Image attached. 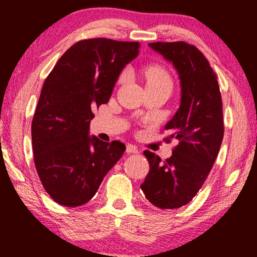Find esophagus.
Masks as SVG:
<instances>
[{"mask_svg":"<svg viewBox=\"0 0 257 257\" xmlns=\"http://www.w3.org/2000/svg\"><path fill=\"white\" fill-rule=\"evenodd\" d=\"M125 151H126V153H129V155H132V153H138L139 150H138V147L135 146V145H132V144H128V145H126Z\"/></svg>","mask_w":257,"mask_h":257,"instance_id":"esophagus-1","label":"esophagus"}]
</instances>
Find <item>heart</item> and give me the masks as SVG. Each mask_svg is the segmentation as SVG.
<instances>
[{
  "mask_svg": "<svg viewBox=\"0 0 257 257\" xmlns=\"http://www.w3.org/2000/svg\"><path fill=\"white\" fill-rule=\"evenodd\" d=\"M144 77H145L146 81V87L162 84L173 85L172 77H170L169 72L163 66H159V65H150V66L145 67V70H144ZM124 78L125 73H122L119 82L124 81Z\"/></svg>",
  "mask_w": 257,
  "mask_h": 257,
  "instance_id": "b5f03b06",
  "label": "heart"
}]
</instances>
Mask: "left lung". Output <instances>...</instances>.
Listing matches in <instances>:
<instances>
[{
  "instance_id": "8db88e82",
  "label": "left lung",
  "mask_w": 257,
  "mask_h": 257,
  "mask_svg": "<svg viewBox=\"0 0 257 257\" xmlns=\"http://www.w3.org/2000/svg\"><path fill=\"white\" fill-rule=\"evenodd\" d=\"M173 63L181 84V104L166 124L178 139L172 157L144 151L150 172L141 190L153 205L176 209L193 199L208 178L223 139L222 100L217 78L198 48L182 41L150 43ZM168 139V140H169Z\"/></svg>"
}]
</instances>
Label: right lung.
Wrapping results in <instances>:
<instances>
[{
  "label": "right lung",
  "mask_w": 257,
  "mask_h": 257,
  "mask_svg": "<svg viewBox=\"0 0 257 257\" xmlns=\"http://www.w3.org/2000/svg\"><path fill=\"white\" fill-rule=\"evenodd\" d=\"M139 48V42L110 38L78 41L44 81L31 124L32 150L44 190L59 204L89 202L125 151L119 141L89 137V124L91 110L108 101Z\"/></svg>",
  "instance_id": "add662e5"
}]
</instances>
